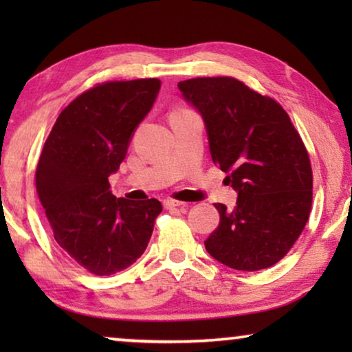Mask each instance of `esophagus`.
<instances>
[{
	"mask_svg": "<svg viewBox=\"0 0 352 352\" xmlns=\"http://www.w3.org/2000/svg\"><path fill=\"white\" fill-rule=\"evenodd\" d=\"M163 205H165V208H166V210H173V208L186 210V208H187V204H184V201L173 200V199H166L165 201H163Z\"/></svg>",
	"mask_w": 352,
	"mask_h": 352,
	"instance_id": "esophagus-1",
	"label": "esophagus"
}]
</instances>
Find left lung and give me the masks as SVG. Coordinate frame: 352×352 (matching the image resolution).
Segmentation results:
<instances>
[{"mask_svg":"<svg viewBox=\"0 0 352 352\" xmlns=\"http://www.w3.org/2000/svg\"><path fill=\"white\" fill-rule=\"evenodd\" d=\"M177 88L204 118L213 163L237 192L234 210L214 205L219 226L206 252L237 271L271 267L309 218L312 170L300 134L280 104L235 78H192Z\"/></svg>","mask_w":352,"mask_h":352,"instance_id":"1","label":"left lung"}]
</instances>
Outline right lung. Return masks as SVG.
Returning a JSON list of instances; mask_svg holds the SVG:
<instances>
[{
	"label": "right lung",
	"instance_id": "obj_1",
	"mask_svg": "<svg viewBox=\"0 0 352 352\" xmlns=\"http://www.w3.org/2000/svg\"><path fill=\"white\" fill-rule=\"evenodd\" d=\"M162 81H109L62 110L36 166V190L52 234L69 256L96 276H112L146 252L162 213L157 199H117L118 171Z\"/></svg>",
	"mask_w": 352,
	"mask_h": 352
}]
</instances>
